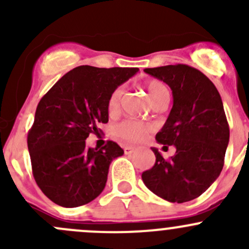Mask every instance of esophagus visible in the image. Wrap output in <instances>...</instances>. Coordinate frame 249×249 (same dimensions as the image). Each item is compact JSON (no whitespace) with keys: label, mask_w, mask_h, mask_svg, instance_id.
<instances>
[{"label":"esophagus","mask_w":249,"mask_h":249,"mask_svg":"<svg viewBox=\"0 0 249 249\" xmlns=\"http://www.w3.org/2000/svg\"><path fill=\"white\" fill-rule=\"evenodd\" d=\"M134 150H135V147H131V145H125L124 147L125 154H131V153H134Z\"/></svg>","instance_id":"34e87169"}]
</instances>
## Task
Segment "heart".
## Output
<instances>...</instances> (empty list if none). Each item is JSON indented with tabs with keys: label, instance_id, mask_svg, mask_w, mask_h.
<instances>
[{
	"label": "heart",
	"instance_id": "1",
	"mask_svg": "<svg viewBox=\"0 0 249 249\" xmlns=\"http://www.w3.org/2000/svg\"><path fill=\"white\" fill-rule=\"evenodd\" d=\"M148 96L152 100L153 105H158L162 101L170 100V91L166 85L160 80H150L147 83ZM123 97L122 88H115L107 100V112L110 117H114L118 114L120 109V102ZM149 127L147 125H143L141 123L134 122V120H125L120 124L115 125L113 127V135L117 139H120L125 142L137 143L145 137V135L149 132Z\"/></svg>",
	"mask_w": 249,
	"mask_h": 249
}]
</instances>
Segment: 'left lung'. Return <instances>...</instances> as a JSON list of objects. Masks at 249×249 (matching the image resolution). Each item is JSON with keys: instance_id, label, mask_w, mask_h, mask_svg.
Listing matches in <instances>:
<instances>
[{"instance_id": "8db88e82", "label": "left lung", "mask_w": 249, "mask_h": 249, "mask_svg": "<svg viewBox=\"0 0 249 249\" xmlns=\"http://www.w3.org/2000/svg\"><path fill=\"white\" fill-rule=\"evenodd\" d=\"M166 83L173 106L158 143L175 145L176 154L165 160L157 148L155 164L142 173L145 187L170 202L196 199L219 177L229 143V125L217 88L199 70L188 65L144 69Z\"/></svg>"}]
</instances>
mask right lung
<instances>
[{"mask_svg":"<svg viewBox=\"0 0 249 249\" xmlns=\"http://www.w3.org/2000/svg\"><path fill=\"white\" fill-rule=\"evenodd\" d=\"M139 69L79 66L52 87L37 106L27 135L32 172L48 199L78 207L96 199L106 187L109 165L124 150L113 141L101 149L85 140L108 123L110 92Z\"/></svg>","mask_w":249,"mask_h":249,"instance_id":"add662e5","label":"right lung"}]
</instances>
